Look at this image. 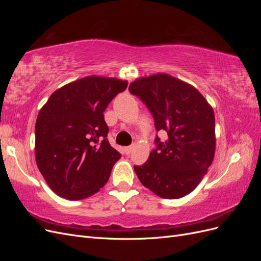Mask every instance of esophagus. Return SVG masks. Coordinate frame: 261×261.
Wrapping results in <instances>:
<instances>
[{
    "instance_id": "34e87169",
    "label": "esophagus",
    "mask_w": 261,
    "mask_h": 261,
    "mask_svg": "<svg viewBox=\"0 0 261 261\" xmlns=\"http://www.w3.org/2000/svg\"><path fill=\"white\" fill-rule=\"evenodd\" d=\"M133 148H134V146L132 145V146H128V147H125V153L126 154H129L132 151H133Z\"/></svg>"
}]
</instances>
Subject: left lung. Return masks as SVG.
<instances>
[{
  "instance_id": "1",
  "label": "left lung",
  "mask_w": 261,
  "mask_h": 261,
  "mask_svg": "<svg viewBox=\"0 0 261 261\" xmlns=\"http://www.w3.org/2000/svg\"><path fill=\"white\" fill-rule=\"evenodd\" d=\"M128 90L152 114L155 130L167 134L165 141L156 135L147 162L134 167L141 184L167 199L192 193L215 156L212 108L193 86L168 74L138 78Z\"/></svg>"
}]
</instances>
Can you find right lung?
<instances>
[{"instance_id": "add662e5", "label": "right lung", "mask_w": 261, "mask_h": 261, "mask_svg": "<svg viewBox=\"0 0 261 261\" xmlns=\"http://www.w3.org/2000/svg\"><path fill=\"white\" fill-rule=\"evenodd\" d=\"M127 82L90 76L54 91L36 122V162L52 191L80 200L100 191L121 153L109 144L103 112Z\"/></svg>"}]
</instances>
